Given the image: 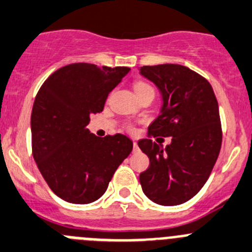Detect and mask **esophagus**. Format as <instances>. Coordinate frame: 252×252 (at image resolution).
I'll use <instances>...</instances> for the list:
<instances>
[{
    "mask_svg": "<svg viewBox=\"0 0 252 252\" xmlns=\"http://www.w3.org/2000/svg\"><path fill=\"white\" fill-rule=\"evenodd\" d=\"M138 151H140V148H138L137 142H133V152H138Z\"/></svg>",
    "mask_w": 252,
    "mask_h": 252,
    "instance_id": "obj_1",
    "label": "esophagus"
}]
</instances>
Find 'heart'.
Masks as SVG:
<instances>
[{"label":"heart","mask_w":252,"mask_h":252,"mask_svg":"<svg viewBox=\"0 0 252 252\" xmlns=\"http://www.w3.org/2000/svg\"><path fill=\"white\" fill-rule=\"evenodd\" d=\"M147 89H152L148 84L146 83H136L135 84V92H141V90H147ZM153 90V89H152Z\"/></svg>","instance_id":"1"}]
</instances>
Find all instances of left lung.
<instances>
[{
  "mask_svg": "<svg viewBox=\"0 0 252 252\" xmlns=\"http://www.w3.org/2000/svg\"><path fill=\"white\" fill-rule=\"evenodd\" d=\"M140 74L157 86L163 101L148 135L172 137L166 148L151 138L138 141L150 158L140 174L141 187L157 204H183L203 188L219 156L222 136L217 97L207 79L184 65H145Z\"/></svg>",
  "mask_w": 252,
  "mask_h": 252,
  "instance_id": "8db88e82",
  "label": "left lung"
}]
</instances>
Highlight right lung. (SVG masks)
Returning a JSON list of instances; mask_svg holds the SVG:
<instances>
[{
    "instance_id": "obj_1",
    "label": "right lung",
    "mask_w": 252,
    "mask_h": 252,
    "mask_svg": "<svg viewBox=\"0 0 252 252\" xmlns=\"http://www.w3.org/2000/svg\"><path fill=\"white\" fill-rule=\"evenodd\" d=\"M130 71L127 66L74 63L40 86L31 116L32 151L49 188L73 204H89L106 191L132 141L117 133L96 137L86 128L101 112L109 93Z\"/></svg>"
}]
</instances>
